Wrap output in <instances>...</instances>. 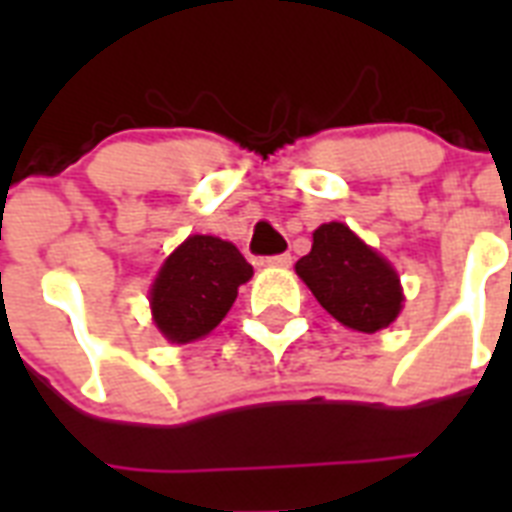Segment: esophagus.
I'll use <instances>...</instances> for the list:
<instances>
[{"mask_svg": "<svg viewBox=\"0 0 512 512\" xmlns=\"http://www.w3.org/2000/svg\"><path fill=\"white\" fill-rule=\"evenodd\" d=\"M265 263L273 265V268H289V265H292V255H289V252H281V255L265 257Z\"/></svg>", "mask_w": 512, "mask_h": 512, "instance_id": "obj_1", "label": "esophagus"}]
</instances>
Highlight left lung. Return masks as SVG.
Listing matches in <instances>:
<instances>
[{"label": "left lung", "instance_id": "1", "mask_svg": "<svg viewBox=\"0 0 512 512\" xmlns=\"http://www.w3.org/2000/svg\"><path fill=\"white\" fill-rule=\"evenodd\" d=\"M295 271L321 308L350 329L377 332L401 311L396 271L348 225H319L311 252L297 260Z\"/></svg>", "mask_w": 512, "mask_h": 512}]
</instances>
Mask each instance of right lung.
Returning a JSON list of instances; mask_svg holds the SVG:
<instances>
[{
    "label": "right lung",
    "mask_w": 512,
    "mask_h": 512,
    "mask_svg": "<svg viewBox=\"0 0 512 512\" xmlns=\"http://www.w3.org/2000/svg\"><path fill=\"white\" fill-rule=\"evenodd\" d=\"M252 265L231 241L191 236L167 257L151 289L156 327L172 342L209 335L231 311Z\"/></svg>",
    "instance_id": "1"
}]
</instances>
